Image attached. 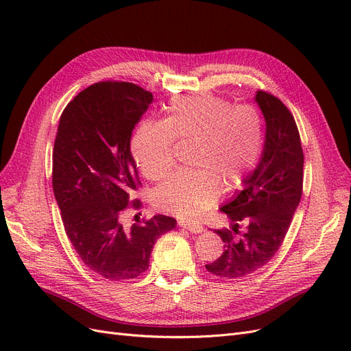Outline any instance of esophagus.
<instances>
[{
	"instance_id": "34e87169",
	"label": "esophagus",
	"mask_w": 351,
	"mask_h": 351,
	"mask_svg": "<svg viewBox=\"0 0 351 351\" xmlns=\"http://www.w3.org/2000/svg\"><path fill=\"white\" fill-rule=\"evenodd\" d=\"M178 226L182 227V228L189 230L190 232H193V234H200V232L205 231V228L202 227L200 224H189V222H184V221H180Z\"/></svg>"
}]
</instances>
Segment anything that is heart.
Segmentation results:
<instances>
[{"label": "heart", "mask_w": 351, "mask_h": 351, "mask_svg": "<svg viewBox=\"0 0 351 351\" xmlns=\"http://www.w3.org/2000/svg\"><path fill=\"white\" fill-rule=\"evenodd\" d=\"M176 140L189 146L190 171L177 173L154 190L152 202L178 218L192 219L215 204L221 189L237 190L259 162L263 123L259 112L214 95H183L168 105L162 121L137 129L132 152L142 174L158 182L174 165Z\"/></svg>", "instance_id": "obj_1"}]
</instances>
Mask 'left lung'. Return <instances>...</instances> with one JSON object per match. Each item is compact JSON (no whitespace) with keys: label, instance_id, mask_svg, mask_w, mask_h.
Instances as JSON below:
<instances>
[{"label":"left lung","instance_id":"obj_1","mask_svg":"<svg viewBox=\"0 0 351 351\" xmlns=\"http://www.w3.org/2000/svg\"><path fill=\"white\" fill-rule=\"evenodd\" d=\"M254 102L267 125L262 155L243 189L221 206L232 232L215 231L224 241V252L206 265L209 272L224 278L246 277L274 258L302 197L304 159L293 115L267 92L258 90Z\"/></svg>","mask_w":351,"mask_h":351}]
</instances>
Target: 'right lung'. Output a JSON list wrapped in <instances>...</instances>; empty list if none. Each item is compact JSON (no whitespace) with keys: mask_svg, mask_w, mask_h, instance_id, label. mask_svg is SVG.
Instances as JSON below:
<instances>
[{"mask_svg":"<svg viewBox=\"0 0 351 351\" xmlns=\"http://www.w3.org/2000/svg\"><path fill=\"white\" fill-rule=\"evenodd\" d=\"M152 101L133 83L102 82L82 90L60 117L52 187L62 224L83 263L111 281L139 277L155 241L177 226L165 215L130 228L120 221L137 184L132 132Z\"/></svg>","mask_w":351,"mask_h":351,"instance_id":"1","label":"right lung"}]
</instances>
